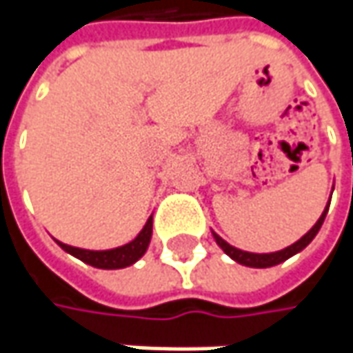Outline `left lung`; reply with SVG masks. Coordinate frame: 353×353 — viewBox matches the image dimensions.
<instances>
[{
  "label": "left lung",
  "mask_w": 353,
  "mask_h": 353,
  "mask_svg": "<svg viewBox=\"0 0 353 353\" xmlns=\"http://www.w3.org/2000/svg\"><path fill=\"white\" fill-rule=\"evenodd\" d=\"M328 206H330V202H328ZM328 206H326V210L322 212V216L319 218V222L310 228V232L305 234V236L301 237L296 243H292L289 248H285V250L281 251H275V253H250V251H241L234 248V245H230L228 241H224L222 237L218 236V234H214V239H216V243L222 248V250L234 259L237 263L245 265V267H257V269H263V267H273V265H279L283 263L285 259H289L292 257L294 253H299L301 250H305L306 245L314 239V236L319 234L320 225L324 222V218H326V212H328Z\"/></svg>",
  "instance_id": "left-lung-1"
}]
</instances>
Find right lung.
Listing matches in <instances>:
<instances>
[{
	"label": "right lung",
	"instance_id": "add662e5",
	"mask_svg": "<svg viewBox=\"0 0 353 353\" xmlns=\"http://www.w3.org/2000/svg\"><path fill=\"white\" fill-rule=\"evenodd\" d=\"M151 234H153V216L147 220V224L143 225V230L139 232V236L135 237L133 241H129L121 248L108 251H90V250H80V248H72V245H66L61 243L62 250L68 251L70 255L78 257L80 261L92 265V267H98V269H123L128 265L135 263L143 253L149 248V241H151Z\"/></svg>",
	"mask_w": 353,
	"mask_h": 353
}]
</instances>
